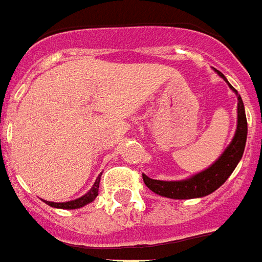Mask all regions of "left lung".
<instances>
[{"label":"left lung","mask_w":262,"mask_h":262,"mask_svg":"<svg viewBox=\"0 0 262 262\" xmlns=\"http://www.w3.org/2000/svg\"><path fill=\"white\" fill-rule=\"evenodd\" d=\"M214 71L217 72L219 76L226 80L227 85L235 93L237 100H238V103H237V129L234 133L233 140L213 164H210L207 169L201 170L187 179L167 182V180H155V179H150L149 176L143 174L144 184L153 193L162 195V197H167V199H173V200H188V199H200L204 195L211 194L213 191H215L217 188L226 183V180L231 176L243 157V153L246 149L247 132H248L244 103H243V99L238 92L226 79V76L217 69H214Z\"/></svg>","instance_id":"left-lung-1"}]
</instances>
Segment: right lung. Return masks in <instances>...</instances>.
I'll return each mask as SVG.
<instances>
[{"label": "right lung", "mask_w": 262, "mask_h": 262, "mask_svg": "<svg viewBox=\"0 0 262 262\" xmlns=\"http://www.w3.org/2000/svg\"><path fill=\"white\" fill-rule=\"evenodd\" d=\"M100 176H102V173L98 176V179H96L95 183H93L92 188L88 191L86 194H83L82 197H79V199H76V200L65 201V203H54V201H47V200H43V201H45L48 206H51V207L62 208V210H75V208L83 207V206H86V204H89V203H92V201L96 199L98 193H99Z\"/></svg>", "instance_id": "right-lung-1"}]
</instances>
